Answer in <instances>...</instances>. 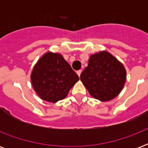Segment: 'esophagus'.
I'll use <instances>...</instances> for the list:
<instances>
[{
    "label": "esophagus",
    "instance_id": "34e87169",
    "mask_svg": "<svg viewBox=\"0 0 148 148\" xmlns=\"http://www.w3.org/2000/svg\"><path fill=\"white\" fill-rule=\"evenodd\" d=\"M77 75H78V77H80V76H81V70H79V71H77Z\"/></svg>",
    "mask_w": 148,
    "mask_h": 148
}]
</instances>
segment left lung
<instances>
[{"label": "left lung", "mask_w": 148, "mask_h": 148, "mask_svg": "<svg viewBox=\"0 0 148 148\" xmlns=\"http://www.w3.org/2000/svg\"><path fill=\"white\" fill-rule=\"evenodd\" d=\"M81 81L92 97L108 101L121 91L126 71L114 56L102 51L90 56L88 67L81 74Z\"/></svg>", "instance_id": "left-lung-1"}]
</instances>
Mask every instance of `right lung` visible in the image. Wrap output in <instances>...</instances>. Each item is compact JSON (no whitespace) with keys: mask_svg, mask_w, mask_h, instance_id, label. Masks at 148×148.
<instances>
[{"mask_svg":"<svg viewBox=\"0 0 148 148\" xmlns=\"http://www.w3.org/2000/svg\"><path fill=\"white\" fill-rule=\"evenodd\" d=\"M31 79L38 96L54 103L67 96L79 77L62 55L48 52L34 66Z\"/></svg>","mask_w":148,"mask_h":148,"instance_id":"obj_1","label":"right lung"}]
</instances>
